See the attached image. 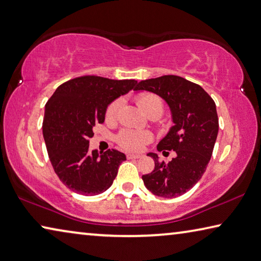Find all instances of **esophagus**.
<instances>
[{
  "label": "esophagus",
  "instance_id": "esophagus-1",
  "mask_svg": "<svg viewBox=\"0 0 261 261\" xmlns=\"http://www.w3.org/2000/svg\"><path fill=\"white\" fill-rule=\"evenodd\" d=\"M126 156H127V159H139L142 155H139V154H132V153H127Z\"/></svg>",
  "mask_w": 261,
  "mask_h": 261
}]
</instances>
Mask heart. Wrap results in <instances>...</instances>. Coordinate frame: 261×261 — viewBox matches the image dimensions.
I'll return each instance as SVG.
<instances>
[{
    "label": "heart",
    "instance_id": "1",
    "mask_svg": "<svg viewBox=\"0 0 261 261\" xmlns=\"http://www.w3.org/2000/svg\"><path fill=\"white\" fill-rule=\"evenodd\" d=\"M137 102L140 108L145 113L150 111H158L161 115L164 110V102L158 95L152 93H143L137 96ZM123 101L122 98H116L108 106L106 110V118L108 121H115L122 108ZM152 139V135L148 131H137L131 129H124L118 135L117 142L119 146L126 151H139L142 150L144 145Z\"/></svg>",
    "mask_w": 261,
    "mask_h": 261
}]
</instances>
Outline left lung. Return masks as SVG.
<instances>
[{
    "label": "left lung",
    "mask_w": 261,
    "mask_h": 261,
    "mask_svg": "<svg viewBox=\"0 0 261 261\" xmlns=\"http://www.w3.org/2000/svg\"><path fill=\"white\" fill-rule=\"evenodd\" d=\"M135 90L163 97L174 123L156 148L163 153L175 151V158L165 164L155 153H148L154 160V169L142 176L144 185L156 196L182 195L197 184L212 158L218 134L216 105L201 86L176 75L143 80Z\"/></svg>",
    "instance_id": "obj_1"
}]
</instances>
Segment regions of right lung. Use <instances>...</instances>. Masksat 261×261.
I'll use <instances>...</instances> for the list:
<instances>
[{"mask_svg": "<svg viewBox=\"0 0 261 261\" xmlns=\"http://www.w3.org/2000/svg\"><path fill=\"white\" fill-rule=\"evenodd\" d=\"M136 80L85 75L60 85L45 106L43 136L56 174L66 187L81 195L106 192L113 185L124 153L89 152L95 124L103 123L116 98L134 89Z\"/></svg>", "mask_w": 261, "mask_h": 261, "instance_id": "add662e5", "label": "right lung"}]
</instances>
